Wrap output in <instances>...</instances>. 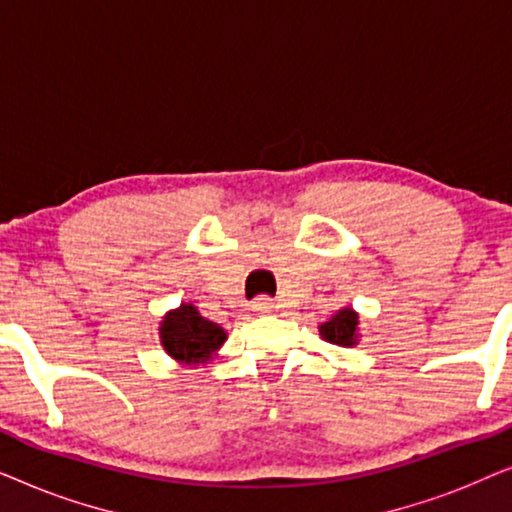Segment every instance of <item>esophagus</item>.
Wrapping results in <instances>:
<instances>
[{
    "mask_svg": "<svg viewBox=\"0 0 512 512\" xmlns=\"http://www.w3.org/2000/svg\"><path fill=\"white\" fill-rule=\"evenodd\" d=\"M272 307H275V303H272V300H270V298H265V296L256 298L254 303H251V310H254L256 314H270V312H272Z\"/></svg>",
    "mask_w": 512,
    "mask_h": 512,
    "instance_id": "34e87169",
    "label": "esophagus"
}]
</instances>
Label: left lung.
<instances>
[{
  "label": "left lung",
  "mask_w": 512,
  "mask_h": 512,
  "mask_svg": "<svg viewBox=\"0 0 512 512\" xmlns=\"http://www.w3.org/2000/svg\"><path fill=\"white\" fill-rule=\"evenodd\" d=\"M319 335L326 342L338 347H354L361 340V326H359V312L354 307H342L333 314L331 319L319 324Z\"/></svg>",
  "instance_id": "1"
}]
</instances>
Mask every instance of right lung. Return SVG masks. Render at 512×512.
Returning a JSON list of instances; mask_svg holds the SVG:
<instances>
[{
  "instance_id": "obj_1",
  "label": "right lung",
  "mask_w": 512,
  "mask_h": 512,
  "mask_svg": "<svg viewBox=\"0 0 512 512\" xmlns=\"http://www.w3.org/2000/svg\"><path fill=\"white\" fill-rule=\"evenodd\" d=\"M160 345L165 354L172 356L181 366H200L219 354L223 342L228 340L226 328L209 321L191 303H181L165 312L158 326Z\"/></svg>"
}]
</instances>
